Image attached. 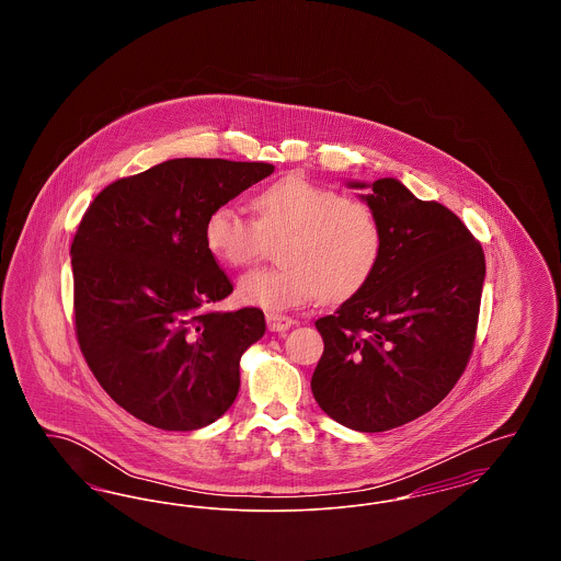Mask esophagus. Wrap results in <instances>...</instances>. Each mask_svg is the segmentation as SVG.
<instances>
[{"mask_svg":"<svg viewBox=\"0 0 561 561\" xmlns=\"http://www.w3.org/2000/svg\"><path fill=\"white\" fill-rule=\"evenodd\" d=\"M296 321L288 316H279V313H267V325L271 332H286L288 328H293Z\"/></svg>","mask_w":561,"mask_h":561,"instance_id":"esophagus-1","label":"esophagus"}]
</instances>
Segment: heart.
Returning a JSON list of instances; mask_svg holds the SVG:
<instances>
[{"mask_svg": "<svg viewBox=\"0 0 561 561\" xmlns=\"http://www.w3.org/2000/svg\"><path fill=\"white\" fill-rule=\"evenodd\" d=\"M256 218L236 206H218L206 218L204 238L229 267H245L279 241V267L259 268L238 284L241 302L286 311L316 298H345L374 273L382 229L373 208L307 179H282L252 199Z\"/></svg>", "mask_w": 561, "mask_h": 561, "instance_id": "obj_1", "label": "heart"}]
</instances>
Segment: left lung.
<instances>
[{"instance_id": "left-lung-1", "label": "left lung", "mask_w": 561, "mask_h": 561, "mask_svg": "<svg viewBox=\"0 0 561 561\" xmlns=\"http://www.w3.org/2000/svg\"><path fill=\"white\" fill-rule=\"evenodd\" d=\"M359 195L382 229L370 279L316 321L323 355L313 398L336 423L364 433L401 427L453 391L471 357L485 259L462 220L398 179Z\"/></svg>"}]
</instances>
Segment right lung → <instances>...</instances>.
<instances>
[{"mask_svg":"<svg viewBox=\"0 0 561 561\" xmlns=\"http://www.w3.org/2000/svg\"><path fill=\"white\" fill-rule=\"evenodd\" d=\"M275 168L181 158L103 188L71 243L81 353L111 400L163 431L220 419L240 391L243 351L265 334L256 307L213 311L233 286L204 227Z\"/></svg>","mask_w":561,"mask_h":561,"instance_id":"obj_1","label":"right lung"}]
</instances>
